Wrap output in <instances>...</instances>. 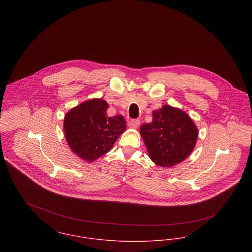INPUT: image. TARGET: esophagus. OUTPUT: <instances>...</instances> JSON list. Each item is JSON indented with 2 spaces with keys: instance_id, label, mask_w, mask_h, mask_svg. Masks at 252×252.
Here are the masks:
<instances>
[{
  "instance_id": "1",
  "label": "esophagus",
  "mask_w": 252,
  "mask_h": 252,
  "mask_svg": "<svg viewBox=\"0 0 252 252\" xmlns=\"http://www.w3.org/2000/svg\"><path fill=\"white\" fill-rule=\"evenodd\" d=\"M141 124V121L139 119H131L129 122H128V125L129 127L133 128V129H137Z\"/></svg>"
}]
</instances>
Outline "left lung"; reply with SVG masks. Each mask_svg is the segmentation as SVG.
Segmentation results:
<instances>
[{"label":"left lung","instance_id":"1","mask_svg":"<svg viewBox=\"0 0 252 252\" xmlns=\"http://www.w3.org/2000/svg\"><path fill=\"white\" fill-rule=\"evenodd\" d=\"M143 124L141 135L150 159L161 167H172L187 158L198 138L192 119L179 108L163 106Z\"/></svg>","mask_w":252,"mask_h":252}]
</instances>
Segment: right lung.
Wrapping results in <instances>:
<instances>
[{"mask_svg": "<svg viewBox=\"0 0 252 252\" xmlns=\"http://www.w3.org/2000/svg\"><path fill=\"white\" fill-rule=\"evenodd\" d=\"M108 103L89 100L72 108L64 119V132L72 151L87 162L108 153L126 130L122 115L108 116Z\"/></svg>", "mask_w": 252, "mask_h": 252, "instance_id": "right-lung-1", "label": "right lung"}]
</instances>
